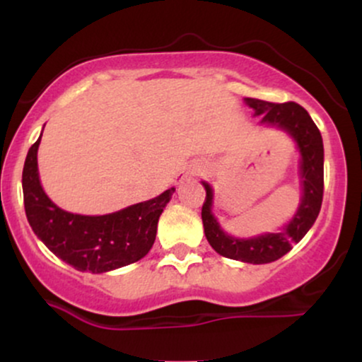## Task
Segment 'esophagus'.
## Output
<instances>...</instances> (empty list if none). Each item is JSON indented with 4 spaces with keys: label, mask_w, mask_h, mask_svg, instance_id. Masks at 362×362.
<instances>
[{
    "label": "esophagus",
    "mask_w": 362,
    "mask_h": 362,
    "mask_svg": "<svg viewBox=\"0 0 362 362\" xmlns=\"http://www.w3.org/2000/svg\"><path fill=\"white\" fill-rule=\"evenodd\" d=\"M199 173H202V168H201V167H192V168H189V170H187V172H184L180 177H178V184H182V182L189 180V178H192V177H195V175H199Z\"/></svg>",
    "instance_id": "34e87169"
}]
</instances>
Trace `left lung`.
<instances>
[{
	"instance_id": "left-lung-1",
	"label": "left lung",
	"mask_w": 362,
	"mask_h": 362,
	"mask_svg": "<svg viewBox=\"0 0 362 362\" xmlns=\"http://www.w3.org/2000/svg\"><path fill=\"white\" fill-rule=\"evenodd\" d=\"M248 107L260 115V122L284 129L296 141L300 149L301 202L296 214L279 233H265L255 238H235L224 233L223 228L211 213L213 209V189L202 182L206 189V201L202 204V223L207 242L219 255L248 264H269L286 255L294 243L308 233L317 221L323 199V141L317 124L310 114L296 102L271 103L259 98H245Z\"/></svg>"
}]
</instances>
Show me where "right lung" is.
<instances>
[{
	"label": "right lung",
	"instance_id": "1",
	"mask_svg": "<svg viewBox=\"0 0 362 362\" xmlns=\"http://www.w3.org/2000/svg\"><path fill=\"white\" fill-rule=\"evenodd\" d=\"M40 138L25 158L22 187L25 214L45 247L81 272H109L143 259L155 243L158 219L175 189L112 214L68 213L54 204L40 185L37 168Z\"/></svg>",
	"mask_w": 362,
	"mask_h": 362
}]
</instances>
